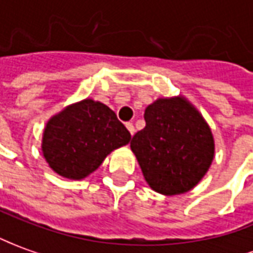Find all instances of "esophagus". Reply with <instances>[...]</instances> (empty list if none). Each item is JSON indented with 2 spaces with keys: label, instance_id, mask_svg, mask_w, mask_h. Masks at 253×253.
I'll use <instances>...</instances> for the list:
<instances>
[{
  "label": "esophagus",
  "instance_id": "34e87169",
  "mask_svg": "<svg viewBox=\"0 0 253 253\" xmlns=\"http://www.w3.org/2000/svg\"><path fill=\"white\" fill-rule=\"evenodd\" d=\"M126 129L129 130L130 135H133V133H135V126H133V124L132 123H126Z\"/></svg>",
  "mask_w": 253,
  "mask_h": 253
}]
</instances>
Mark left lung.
Masks as SVG:
<instances>
[{"label":"left lung","instance_id":"left-lung-1","mask_svg":"<svg viewBox=\"0 0 253 253\" xmlns=\"http://www.w3.org/2000/svg\"><path fill=\"white\" fill-rule=\"evenodd\" d=\"M146 126L130 140L150 189L179 196L203 180L215 157L208 123L187 97L161 96L144 110Z\"/></svg>","mask_w":253,"mask_h":253}]
</instances>
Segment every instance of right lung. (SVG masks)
Listing matches in <instances>:
<instances>
[{"instance_id":"1","label":"right lung","mask_w":253,"mask_h":253,"mask_svg":"<svg viewBox=\"0 0 253 253\" xmlns=\"http://www.w3.org/2000/svg\"><path fill=\"white\" fill-rule=\"evenodd\" d=\"M129 130L102 102L86 97L71 103L48 120L41 151L59 176L83 180L100 167L111 151L126 146Z\"/></svg>"}]
</instances>
